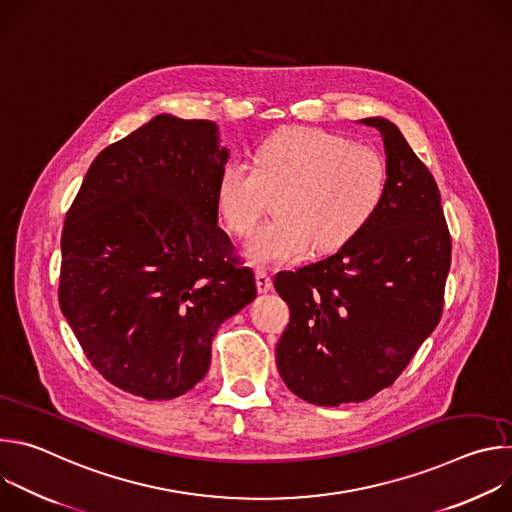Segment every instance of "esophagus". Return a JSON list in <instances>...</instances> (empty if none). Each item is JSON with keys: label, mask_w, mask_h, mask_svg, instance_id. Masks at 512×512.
<instances>
[{"label": "esophagus", "mask_w": 512, "mask_h": 512, "mask_svg": "<svg viewBox=\"0 0 512 512\" xmlns=\"http://www.w3.org/2000/svg\"><path fill=\"white\" fill-rule=\"evenodd\" d=\"M257 289H259V294H267V291L273 287V281H271V275L267 273V271H263V269H257Z\"/></svg>", "instance_id": "obj_1"}]
</instances>
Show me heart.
Masks as SVG:
<instances>
[{"mask_svg": "<svg viewBox=\"0 0 512 512\" xmlns=\"http://www.w3.org/2000/svg\"><path fill=\"white\" fill-rule=\"evenodd\" d=\"M275 192V218L247 243V255L257 263H294L312 247H342L371 223L387 192V166L367 145L294 127L267 137L255 164L229 162L218 176L216 202L227 227L247 237Z\"/></svg>", "mask_w": 512, "mask_h": 512, "instance_id": "1", "label": "heart"}]
</instances>
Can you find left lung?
Masks as SVG:
<instances>
[{
    "label": "left lung",
    "mask_w": 512,
    "mask_h": 512,
    "mask_svg": "<svg viewBox=\"0 0 512 512\" xmlns=\"http://www.w3.org/2000/svg\"><path fill=\"white\" fill-rule=\"evenodd\" d=\"M360 123L385 143L387 192L377 214L338 253L273 281L289 306L275 348L279 375L322 407L367 401L395 383L442 318L452 261L431 172L395 123Z\"/></svg>",
    "instance_id": "8db88e82"
}]
</instances>
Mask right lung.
Instances as JSON below:
<instances>
[{
    "instance_id": "add662e5",
    "label": "right lung",
    "mask_w": 512,
    "mask_h": 512,
    "mask_svg": "<svg viewBox=\"0 0 512 512\" xmlns=\"http://www.w3.org/2000/svg\"><path fill=\"white\" fill-rule=\"evenodd\" d=\"M229 160L214 121L156 115L91 164L66 212L58 302L93 367L148 401L184 395L257 296L218 227Z\"/></svg>"
}]
</instances>
